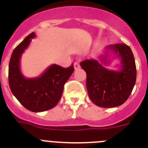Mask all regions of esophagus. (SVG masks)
Wrapping results in <instances>:
<instances>
[{"label":"esophagus","mask_w":148,"mask_h":148,"mask_svg":"<svg viewBox=\"0 0 148 148\" xmlns=\"http://www.w3.org/2000/svg\"><path fill=\"white\" fill-rule=\"evenodd\" d=\"M79 68H80V65H79L78 62L76 61V62L74 63V69H75V70H78Z\"/></svg>","instance_id":"obj_1"}]
</instances>
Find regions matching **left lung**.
Masks as SVG:
<instances>
[{
	"mask_svg": "<svg viewBox=\"0 0 148 148\" xmlns=\"http://www.w3.org/2000/svg\"><path fill=\"white\" fill-rule=\"evenodd\" d=\"M101 61L87 59L80 63L87 74V92L92 102L101 108H114L121 105L130 96L136 80V68L134 56L130 47L116 44L106 48ZM108 51L120 58L119 71H111L104 64H109Z\"/></svg>",
	"mask_w": 148,
	"mask_h": 148,
	"instance_id": "left-lung-1",
	"label": "left lung"
}]
</instances>
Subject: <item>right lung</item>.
<instances>
[{
  "label": "right lung",
  "mask_w": 148,
  "mask_h": 148,
  "mask_svg": "<svg viewBox=\"0 0 148 148\" xmlns=\"http://www.w3.org/2000/svg\"><path fill=\"white\" fill-rule=\"evenodd\" d=\"M35 37V32H32L13 50L9 64V84L13 95L24 108L32 112H43L58 104L64 84L74 68L73 64L67 68L53 64L40 76H23L20 68L21 58Z\"/></svg>",
  "instance_id": "obj_1"
}]
</instances>
